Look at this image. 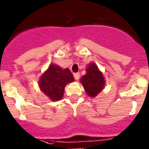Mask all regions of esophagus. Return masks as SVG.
I'll use <instances>...</instances> for the list:
<instances>
[{
  "label": "esophagus",
  "mask_w": 149,
  "mask_h": 149,
  "mask_svg": "<svg viewBox=\"0 0 149 149\" xmlns=\"http://www.w3.org/2000/svg\"><path fill=\"white\" fill-rule=\"evenodd\" d=\"M74 77L75 80H79L80 78V74L79 73H74Z\"/></svg>",
  "instance_id": "esophagus-1"
}]
</instances>
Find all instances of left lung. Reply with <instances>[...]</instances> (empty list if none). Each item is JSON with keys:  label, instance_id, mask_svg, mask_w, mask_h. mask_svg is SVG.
Masks as SVG:
<instances>
[{"label": "left lung", "instance_id": "1", "mask_svg": "<svg viewBox=\"0 0 149 149\" xmlns=\"http://www.w3.org/2000/svg\"><path fill=\"white\" fill-rule=\"evenodd\" d=\"M86 72L87 73L81 79V82L88 95L95 97L104 86L103 74L94 63L89 65Z\"/></svg>", "mask_w": 149, "mask_h": 149}]
</instances>
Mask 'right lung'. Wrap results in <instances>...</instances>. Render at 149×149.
<instances>
[{
	"label": "right lung",
	"instance_id": "right-lung-1",
	"mask_svg": "<svg viewBox=\"0 0 149 149\" xmlns=\"http://www.w3.org/2000/svg\"><path fill=\"white\" fill-rule=\"evenodd\" d=\"M72 72L68 68L63 69L51 64L39 81L41 90L52 101H59L63 98L64 89L67 84L74 81Z\"/></svg>",
	"mask_w": 149,
	"mask_h": 149
}]
</instances>
